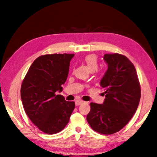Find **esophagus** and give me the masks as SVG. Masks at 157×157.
Masks as SVG:
<instances>
[{
  "mask_svg": "<svg viewBox=\"0 0 157 157\" xmlns=\"http://www.w3.org/2000/svg\"><path fill=\"white\" fill-rule=\"evenodd\" d=\"M83 102H84V101H82V100H81V99L76 100V101H75V105H81V104L83 103Z\"/></svg>",
  "mask_w": 157,
  "mask_h": 157,
  "instance_id": "obj_1",
  "label": "esophagus"
}]
</instances>
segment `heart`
Returning <instances> with one entry per match:
<instances>
[{
    "instance_id": "b5f03b06",
    "label": "heart",
    "mask_w": 157,
    "mask_h": 157,
    "mask_svg": "<svg viewBox=\"0 0 157 157\" xmlns=\"http://www.w3.org/2000/svg\"><path fill=\"white\" fill-rule=\"evenodd\" d=\"M84 62L86 63L89 69L91 71H94L98 68V56L95 54H89L85 56Z\"/></svg>"
}]
</instances>
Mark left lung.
I'll list each match as a JSON object with an SVG mask.
<instances>
[{"mask_svg":"<svg viewBox=\"0 0 157 157\" xmlns=\"http://www.w3.org/2000/svg\"><path fill=\"white\" fill-rule=\"evenodd\" d=\"M108 68L100 82L105 89L103 104L91 103L87 121L94 131L103 135L119 131L132 117L140 99V86L135 67L126 56L106 54Z\"/></svg>","mask_w":157,"mask_h":157,"instance_id":"obj_1","label":"left lung"}]
</instances>
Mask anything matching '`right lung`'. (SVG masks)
<instances>
[{
    "label": "right lung",
    "mask_w": 157,
    "mask_h": 157,
    "mask_svg": "<svg viewBox=\"0 0 157 157\" xmlns=\"http://www.w3.org/2000/svg\"><path fill=\"white\" fill-rule=\"evenodd\" d=\"M74 54L40 56L32 63L21 86V95L26 115L40 131L56 134L69 122L74 101H67L56 91H62L70 62Z\"/></svg>",
    "instance_id": "obj_1"
}]
</instances>
